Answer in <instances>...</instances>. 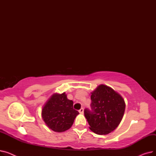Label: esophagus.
I'll list each match as a JSON object with an SVG mask.
<instances>
[{
  "label": "esophagus",
  "instance_id": "obj_1",
  "mask_svg": "<svg viewBox=\"0 0 156 156\" xmlns=\"http://www.w3.org/2000/svg\"><path fill=\"white\" fill-rule=\"evenodd\" d=\"M79 112H80V114H83V112H84V109H83V108H81V109L79 110Z\"/></svg>",
  "mask_w": 156,
  "mask_h": 156
}]
</instances>
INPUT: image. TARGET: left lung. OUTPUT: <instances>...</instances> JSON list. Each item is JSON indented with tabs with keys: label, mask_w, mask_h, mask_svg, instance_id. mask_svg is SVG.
Instances as JSON below:
<instances>
[{
	"label": "left lung",
	"mask_w": 156,
	"mask_h": 156,
	"mask_svg": "<svg viewBox=\"0 0 156 156\" xmlns=\"http://www.w3.org/2000/svg\"><path fill=\"white\" fill-rule=\"evenodd\" d=\"M91 94L92 111H84L89 128L97 135H108L119 126L124 116L125 100L114 89L103 84Z\"/></svg>",
	"instance_id": "left-lung-1"
}]
</instances>
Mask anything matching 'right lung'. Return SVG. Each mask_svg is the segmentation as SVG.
<instances>
[{
  "label": "right lung",
  "mask_w": 156,
  "mask_h": 156,
  "mask_svg": "<svg viewBox=\"0 0 156 156\" xmlns=\"http://www.w3.org/2000/svg\"><path fill=\"white\" fill-rule=\"evenodd\" d=\"M78 111L73 109V102L65 92L54 94L45 102L42 110V117L45 125L55 132H63L69 129Z\"/></svg>",
  "instance_id": "add662e5"
}]
</instances>
